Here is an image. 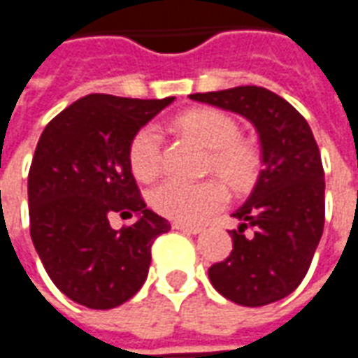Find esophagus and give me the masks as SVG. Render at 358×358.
I'll list each match as a JSON object with an SVG mask.
<instances>
[{"mask_svg": "<svg viewBox=\"0 0 358 358\" xmlns=\"http://www.w3.org/2000/svg\"><path fill=\"white\" fill-rule=\"evenodd\" d=\"M172 228L174 230H180V232H186V234H201L203 228L201 226H192V224H182V222H174L172 224Z\"/></svg>", "mask_w": 358, "mask_h": 358, "instance_id": "34e87169", "label": "esophagus"}]
</instances>
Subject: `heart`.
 Instances as JSON below:
<instances>
[{"label": "heart", "instance_id": "1", "mask_svg": "<svg viewBox=\"0 0 358 358\" xmlns=\"http://www.w3.org/2000/svg\"><path fill=\"white\" fill-rule=\"evenodd\" d=\"M176 126L203 148L210 151V169L228 186L243 187L257 171L253 148L240 140V126L232 117L217 109L187 110L176 118ZM134 176L141 182H151L163 169V136L155 124L140 128L128 151ZM151 207L163 217L197 224L210 217L226 201V194L217 182H184L171 178L151 192Z\"/></svg>", "mask_w": 358, "mask_h": 358}]
</instances>
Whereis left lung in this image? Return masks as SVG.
<instances>
[{"mask_svg":"<svg viewBox=\"0 0 358 358\" xmlns=\"http://www.w3.org/2000/svg\"><path fill=\"white\" fill-rule=\"evenodd\" d=\"M189 99L240 115L261 141L263 171L248 201L232 213L240 220L230 230L234 249L209 268L210 284L243 307L284 299L303 282L324 230V169L313 130L284 97L259 86Z\"/></svg>","mask_w":358,"mask_h":358,"instance_id":"1","label":"left lung"}]
</instances>
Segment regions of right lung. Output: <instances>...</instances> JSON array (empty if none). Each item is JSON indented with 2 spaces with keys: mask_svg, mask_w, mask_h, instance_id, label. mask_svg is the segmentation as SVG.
Masks as SVG:
<instances>
[{
  "mask_svg": "<svg viewBox=\"0 0 358 358\" xmlns=\"http://www.w3.org/2000/svg\"><path fill=\"white\" fill-rule=\"evenodd\" d=\"M174 97H82L45 126L28 172L30 236L43 268L69 299L113 308L140 292L151 245L169 220L145 207L128 159L136 132ZM138 220L120 231L108 218Z\"/></svg>",
  "mask_w": 358,
  "mask_h": 358,
  "instance_id": "right-lung-1",
  "label": "right lung"
}]
</instances>
